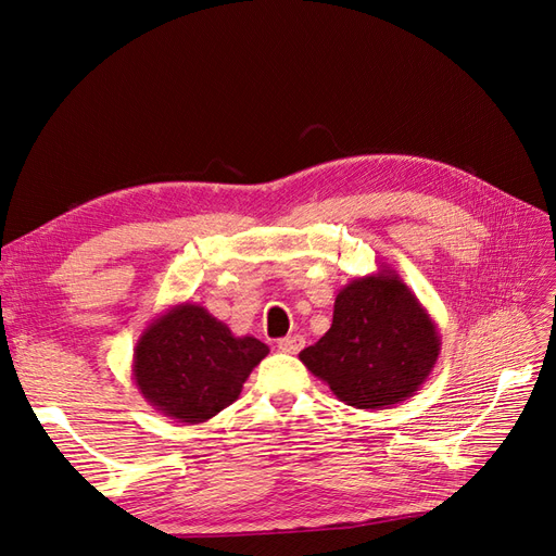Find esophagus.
<instances>
[{"instance_id":"34e87169","label":"esophagus","mask_w":556,"mask_h":556,"mask_svg":"<svg viewBox=\"0 0 556 556\" xmlns=\"http://www.w3.org/2000/svg\"><path fill=\"white\" fill-rule=\"evenodd\" d=\"M306 345V339L304 336H299V333H292V336H285V339H280L278 341V348L282 350V352H290V355H296V352Z\"/></svg>"}]
</instances>
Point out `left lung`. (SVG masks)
<instances>
[{
    "label": "left lung",
    "instance_id": "obj_1",
    "mask_svg": "<svg viewBox=\"0 0 556 556\" xmlns=\"http://www.w3.org/2000/svg\"><path fill=\"white\" fill-rule=\"evenodd\" d=\"M441 355L439 327L390 266L336 294L329 331L299 352L348 406L390 408L422 387Z\"/></svg>",
    "mask_w": 556,
    "mask_h": 556
}]
</instances>
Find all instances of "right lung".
I'll list each match as a JSON object with an SVG mask.
<instances>
[{"label": "right lung", "mask_w": 556, "mask_h": 556, "mask_svg": "<svg viewBox=\"0 0 556 556\" xmlns=\"http://www.w3.org/2000/svg\"><path fill=\"white\" fill-rule=\"evenodd\" d=\"M268 345L231 329L199 304L166 308L139 336L131 380L141 396L176 422L199 425L231 406Z\"/></svg>", "instance_id": "obj_1"}]
</instances>
